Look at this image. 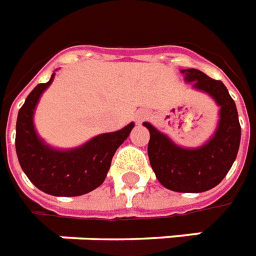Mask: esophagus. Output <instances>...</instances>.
<instances>
[{
    "instance_id": "esophagus-1",
    "label": "esophagus",
    "mask_w": 256,
    "mask_h": 256,
    "mask_svg": "<svg viewBox=\"0 0 256 256\" xmlns=\"http://www.w3.org/2000/svg\"><path fill=\"white\" fill-rule=\"evenodd\" d=\"M137 119H138V122H142L145 119V114H140L138 116H137Z\"/></svg>"
}]
</instances>
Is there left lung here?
I'll return each instance as SVG.
<instances>
[{
  "label": "left lung",
  "instance_id": "left-lung-1",
  "mask_svg": "<svg viewBox=\"0 0 256 256\" xmlns=\"http://www.w3.org/2000/svg\"><path fill=\"white\" fill-rule=\"evenodd\" d=\"M181 72L186 82H193V89L207 93L220 108L214 136L202 146L182 148L150 123L142 124L150 130L148 156L159 182L174 192L200 193L216 186L230 170L240 146L242 128L236 104L225 84L194 68Z\"/></svg>",
  "mask_w": 256,
  "mask_h": 256
}]
</instances>
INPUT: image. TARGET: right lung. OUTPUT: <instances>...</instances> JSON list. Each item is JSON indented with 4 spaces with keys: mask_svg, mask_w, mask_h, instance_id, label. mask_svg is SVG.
I'll return each instance as SVG.
<instances>
[{
    "mask_svg": "<svg viewBox=\"0 0 256 256\" xmlns=\"http://www.w3.org/2000/svg\"><path fill=\"white\" fill-rule=\"evenodd\" d=\"M36 84L19 110L16 122V154L22 170L42 192L52 196H80L104 182L116 150L134 128L128 123L114 133L98 134L72 150H54L40 138L34 111L41 94L52 84Z\"/></svg>",
    "mask_w": 256,
    "mask_h": 256,
    "instance_id": "right-lung-1",
    "label": "right lung"
}]
</instances>
